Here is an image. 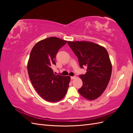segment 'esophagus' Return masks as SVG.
<instances>
[{
  "label": "esophagus",
  "instance_id": "34e87169",
  "mask_svg": "<svg viewBox=\"0 0 133 133\" xmlns=\"http://www.w3.org/2000/svg\"><path fill=\"white\" fill-rule=\"evenodd\" d=\"M70 78H71V79H75V76H70Z\"/></svg>",
  "mask_w": 133,
  "mask_h": 133
}]
</instances>
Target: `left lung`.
<instances>
[{
  "label": "left lung",
  "instance_id": "1",
  "mask_svg": "<svg viewBox=\"0 0 133 133\" xmlns=\"http://www.w3.org/2000/svg\"><path fill=\"white\" fill-rule=\"evenodd\" d=\"M78 57L80 67H86L85 74L80 75L83 86L78 90L87 99L92 100L101 95L111 77L112 66L105 48L89 42H68Z\"/></svg>",
  "mask_w": 133,
  "mask_h": 133
}]
</instances>
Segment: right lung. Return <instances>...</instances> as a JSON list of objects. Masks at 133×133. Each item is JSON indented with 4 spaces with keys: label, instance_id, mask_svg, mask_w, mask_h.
<instances>
[{
    "label": "right lung",
    "instance_id": "right-lung-1",
    "mask_svg": "<svg viewBox=\"0 0 133 133\" xmlns=\"http://www.w3.org/2000/svg\"><path fill=\"white\" fill-rule=\"evenodd\" d=\"M66 41L49 37L38 42L32 49L28 63V72L32 85L38 93L48 102H56L65 95L70 80L69 76L54 74L58 50Z\"/></svg>",
    "mask_w": 133,
    "mask_h": 133
}]
</instances>
